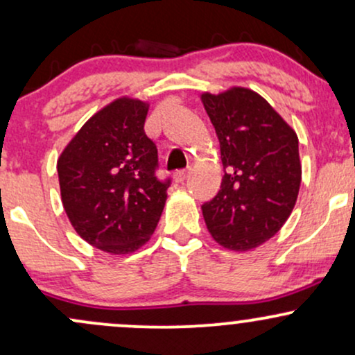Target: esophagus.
Here are the masks:
<instances>
[{"instance_id":"obj_1","label":"esophagus","mask_w":355,"mask_h":355,"mask_svg":"<svg viewBox=\"0 0 355 355\" xmlns=\"http://www.w3.org/2000/svg\"><path fill=\"white\" fill-rule=\"evenodd\" d=\"M190 172H191V168L189 166V168H182V170H177V172L173 173V178L177 182H183V180H187V178H189V175H190Z\"/></svg>"}]
</instances>
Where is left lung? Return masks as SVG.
<instances>
[{
    "instance_id": "obj_1",
    "label": "left lung",
    "mask_w": 355,
    "mask_h": 355,
    "mask_svg": "<svg viewBox=\"0 0 355 355\" xmlns=\"http://www.w3.org/2000/svg\"><path fill=\"white\" fill-rule=\"evenodd\" d=\"M220 141L218 193L202 205L207 229L222 247L250 250L274 237L294 210L302 166L299 138L259 93H203Z\"/></svg>"
}]
</instances>
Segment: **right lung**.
Returning a JSON list of instances; mask_svg holds the SVG:
<instances>
[{"instance_id":"obj_1","label":"right lung","mask_w":355,"mask_h":355,"mask_svg":"<svg viewBox=\"0 0 355 355\" xmlns=\"http://www.w3.org/2000/svg\"><path fill=\"white\" fill-rule=\"evenodd\" d=\"M148 103L118 98L80 128L58 158L61 202L73 229L113 255L148 242L170 178L157 177V145L146 137Z\"/></svg>"}]
</instances>
